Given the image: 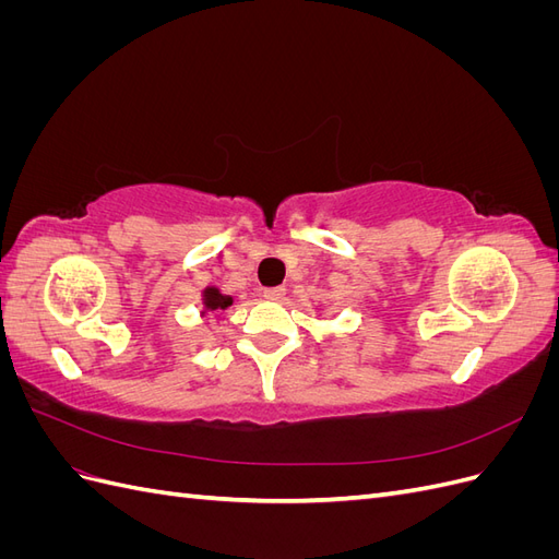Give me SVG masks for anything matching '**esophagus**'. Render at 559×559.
<instances>
[{"instance_id":"esophagus-1","label":"esophagus","mask_w":559,"mask_h":559,"mask_svg":"<svg viewBox=\"0 0 559 559\" xmlns=\"http://www.w3.org/2000/svg\"><path fill=\"white\" fill-rule=\"evenodd\" d=\"M286 294L284 286H267V289H263V298L267 300H282Z\"/></svg>"}]
</instances>
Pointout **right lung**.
Returning <instances> with one entry per match:
<instances>
[{
    "instance_id": "obj_1",
    "label": "right lung",
    "mask_w": 559,
    "mask_h": 559,
    "mask_svg": "<svg viewBox=\"0 0 559 559\" xmlns=\"http://www.w3.org/2000/svg\"><path fill=\"white\" fill-rule=\"evenodd\" d=\"M233 296L228 294H222V289L218 286H205L202 289V308H200V317H205L210 312H224L233 306Z\"/></svg>"
}]
</instances>
